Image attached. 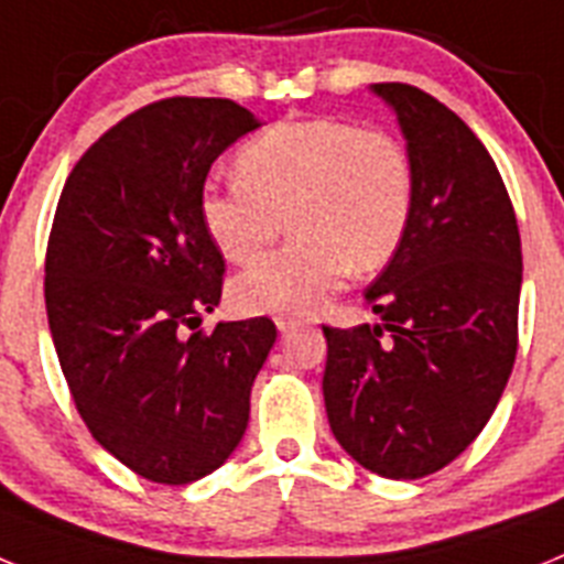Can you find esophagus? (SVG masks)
<instances>
[{"label":"esophagus","instance_id":"esophagus-1","mask_svg":"<svg viewBox=\"0 0 564 564\" xmlns=\"http://www.w3.org/2000/svg\"><path fill=\"white\" fill-rule=\"evenodd\" d=\"M276 327H279V333H291L293 327H296V322H293V318H285V316H276Z\"/></svg>","mask_w":564,"mask_h":564}]
</instances>
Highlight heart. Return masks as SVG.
Returning a JSON list of instances; mask_svg holds the SVG:
<instances>
[{
  "label": "heart",
  "instance_id": "heart-1",
  "mask_svg": "<svg viewBox=\"0 0 564 564\" xmlns=\"http://www.w3.org/2000/svg\"><path fill=\"white\" fill-rule=\"evenodd\" d=\"M239 181L206 186L200 220L228 262H251L291 217L293 242L234 279L248 313L307 316L352 271L390 262L410 226V154L378 129L316 118L276 123L237 158Z\"/></svg>",
  "mask_w": 564,
  "mask_h": 564
}]
</instances>
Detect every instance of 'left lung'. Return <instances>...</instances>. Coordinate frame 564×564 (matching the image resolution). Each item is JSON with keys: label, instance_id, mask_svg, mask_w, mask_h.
<instances>
[{"label": "left lung", "instance_id": "left-lung-1", "mask_svg": "<svg viewBox=\"0 0 564 564\" xmlns=\"http://www.w3.org/2000/svg\"><path fill=\"white\" fill-rule=\"evenodd\" d=\"M412 163L410 226L364 299L381 322L325 327V406L341 449L390 480H417L475 441L517 356L522 251L491 154L437 98L370 84Z\"/></svg>", "mask_w": 564, "mask_h": 564}]
</instances>
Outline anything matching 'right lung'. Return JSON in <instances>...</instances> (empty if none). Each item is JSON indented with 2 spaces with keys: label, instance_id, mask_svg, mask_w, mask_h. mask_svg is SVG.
<instances>
[{
  "label": "right lung",
  "instance_id": "add662e5",
  "mask_svg": "<svg viewBox=\"0 0 564 564\" xmlns=\"http://www.w3.org/2000/svg\"><path fill=\"white\" fill-rule=\"evenodd\" d=\"M262 127L228 98H166L115 123L64 183L44 262L50 336L98 443L152 482L212 475L242 441L276 325L217 322L223 253L200 220L212 163Z\"/></svg>",
  "mask_w": 564,
  "mask_h": 564
}]
</instances>
